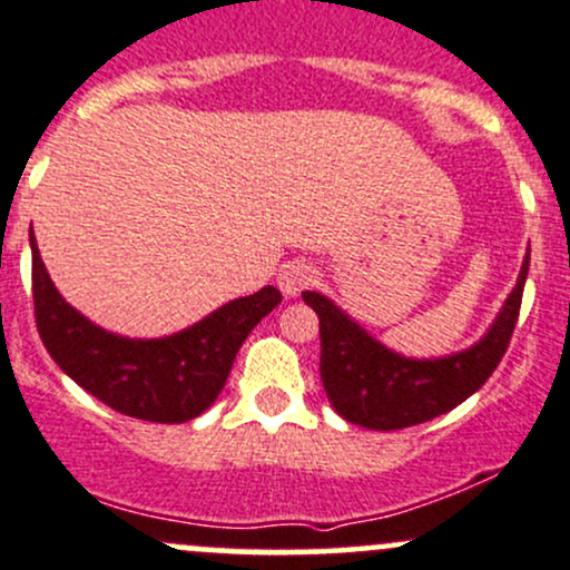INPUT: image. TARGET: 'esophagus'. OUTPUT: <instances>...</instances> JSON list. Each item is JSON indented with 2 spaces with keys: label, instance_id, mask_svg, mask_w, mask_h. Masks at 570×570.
Returning a JSON list of instances; mask_svg holds the SVG:
<instances>
[{
  "label": "esophagus",
  "instance_id": "obj_1",
  "mask_svg": "<svg viewBox=\"0 0 570 570\" xmlns=\"http://www.w3.org/2000/svg\"><path fill=\"white\" fill-rule=\"evenodd\" d=\"M316 278V269L308 265V262H286L284 267L278 269V286L286 297L301 295L305 286Z\"/></svg>",
  "mask_w": 570,
  "mask_h": 570
}]
</instances>
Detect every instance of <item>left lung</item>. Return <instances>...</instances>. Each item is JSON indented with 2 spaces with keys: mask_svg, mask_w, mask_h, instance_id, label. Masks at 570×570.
<instances>
[{
  "mask_svg": "<svg viewBox=\"0 0 570 570\" xmlns=\"http://www.w3.org/2000/svg\"><path fill=\"white\" fill-rule=\"evenodd\" d=\"M530 269L527 248L517 286L502 303L500 314L470 350L445 357H404L365 333L350 314L320 292H303V301L320 316L322 361L320 374L333 410L344 421L374 431L417 426L445 415L472 393L481 391L502 361L517 327L522 292Z\"/></svg>",
  "mask_w": 570,
  "mask_h": 570,
  "instance_id": "1",
  "label": "left lung"
}]
</instances>
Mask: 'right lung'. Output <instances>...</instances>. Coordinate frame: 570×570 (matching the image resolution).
I'll use <instances>...</instances> for the list:
<instances>
[{"label": "right lung", "mask_w": 570, "mask_h": 570, "mask_svg": "<svg viewBox=\"0 0 570 570\" xmlns=\"http://www.w3.org/2000/svg\"><path fill=\"white\" fill-rule=\"evenodd\" d=\"M32 245L35 322L48 355L87 393L122 415L149 423H185L224 391L248 333L281 303L275 286L237 297L185 331L164 338H128L89 322L65 301Z\"/></svg>", "instance_id": "obj_1"}]
</instances>
